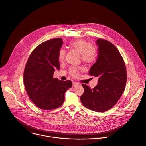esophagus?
I'll list each match as a JSON object with an SVG mask.
<instances>
[{
  "instance_id": "1",
  "label": "esophagus",
  "mask_w": 146,
  "mask_h": 146,
  "mask_svg": "<svg viewBox=\"0 0 146 146\" xmlns=\"http://www.w3.org/2000/svg\"><path fill=\"white\" fill-rule=\"evenodd\" d=\"M79 83H77V82H73V86H76L77 85H78Z\"/></svg>"
}]
</instances>
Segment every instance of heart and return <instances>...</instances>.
<instances>
[{"mask_svg":"<svg viewBox=\"0 0 146 146\" xmlns=\"http://www.w3.org/2000/svg\"><path fill=\"white\" fill-rule=\"evenodd\" d=\"M70 46L81 54L82 61L86 64H93L98 59V53L96 47L94 46L90 45L85 40H79L72 42L70 43ZM65 54L66 52L64 49L62 48L59 50L58 53V59L60 61L64 60ZM82 70V67H72L70 70V73L73 77H77L79 72Z\"/></svg>","mask_w":146,"mask_h":146,"instance_id":"obj_1","label":"heart"}]
</instances>
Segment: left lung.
I'll list each match as a JSON object with an SVG mask.
<instances>
[{"label": "left lung", "instance_id": "left-lung-1", "mask_svg": "<svg viewBox=\"0 0 146 146\" xmlns=\"http://www.w3.org/2000/svg\"><path fill=\"white\" fill-rule=\"evenodd\" d=\"M96 44L98 57L89 74L98 77L99 83L93 89L82 84L84 93L80 100L86 108L103 112L113 108L121 98L127 82V72L123 57L114 44L102 38L97 40Z\"/></svg>", "mask_w": 146, "mask_h": 146}]
</instances>
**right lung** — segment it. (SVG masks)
Instances as JSON below:
<instances>
[{"mask_svg":"<svg viewBox=\"0 0 146 146\" xmlns=\"http://www.w3.org/2000/svg\"><path fill=\"white\" fill-rule=\"evenodd\" d=\"M61 38H53L37 46L29 57L25 67L23 82L32 102L40 109L50 110L61 106L64 93L72 86L70 80L53 78L60 69L58 53L63 44Z\"/></svg>","mask_w":146,"mask_h":146,"instance_id":"right-lung-1","label":"right lung"}]
</instances>
